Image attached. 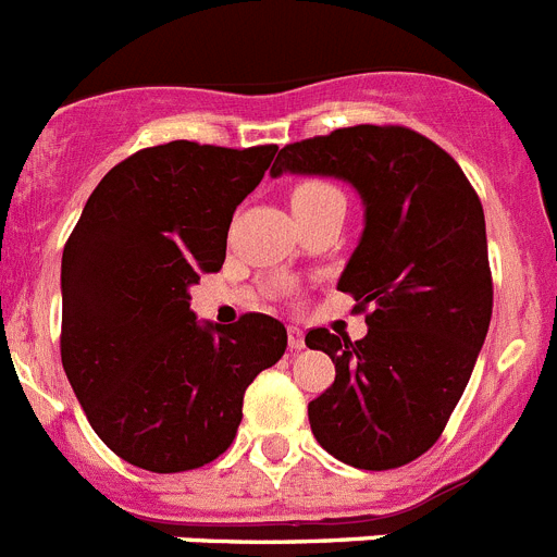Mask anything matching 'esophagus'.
Returning <instances> with one entry per match:
<instances>
[{"instance_id": "esophagus-1", "label": "esophagus", "mask_w": 557, "mask_h": 557, "mask_svg": "<svg viewBox=\"0 0 557 557\" xmlns=\"http://www.w3.org/2000/svg\"><path fill=\"white\" fill-rule=\"evenodd\" d=\"M287 341H289V349L293 351H301L304 349V332L298 326H289L287 330Z\"/></svg>"}]
</instances>
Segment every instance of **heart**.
Listing matches in <instances>:
<instances>
[{
	"label": "heart",
	"instance_id": "1",
	"mask_svg": "<svg viewBox=\"0 0 557 557\" xmlns=\"http://www.w3.org/2000/svg\"><path fill=\"white\" fill-rule=\"evenodd\" d=\"M332 194H341V191L332 188L330 183H321V180H304V183H298L296 188L289 191V202H293V208H304L318 202V199L332 197Z\"/></svg>",
	"mask_w": 557,
	"mask_h": 557
}]
</instances>
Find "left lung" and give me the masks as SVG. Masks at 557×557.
Listing matches in <instances>:
<instances>
[{
  "mask_svg": "<svg viewBox=\"0 0 557 557\" xmlns=\"http://www.w3.org/2000/svg\"><path fill=\"white\" fill-rule=\"evenodd\" d=\"M337 177L363 199V236L337 289L366 337L307 332L335 383L310 403L321 448L360 470L414 462L442 436L493 315L484 211L454 157L406 126H349L289 143L270 174Z\"/></svg>",
  "mask_w": 557,
  "mask_h": 557,
  "instance_id": "left-lung-1",
  "label": "left lung"
}]
</instances>
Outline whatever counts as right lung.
<instances>
[{
    "instance_id": "1",
    "label": "right lung",
    "mask_w": 557,
    "mask_h": 557,
    "mask_svg": "<svg viewBox=\"0 0 557 557\" xmlns=\"http://www.w3.org/2000/svg\"><path fill=\"white\" fill-rule=\"evenodd\" d=\"M278 146L171 140L109 171L61 256V363L109 450L180 473L231 448L253 377L287 349L261 312L199 324L188 287L225 261L233 211Z\"/></svg>"
}]
</instances>
